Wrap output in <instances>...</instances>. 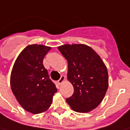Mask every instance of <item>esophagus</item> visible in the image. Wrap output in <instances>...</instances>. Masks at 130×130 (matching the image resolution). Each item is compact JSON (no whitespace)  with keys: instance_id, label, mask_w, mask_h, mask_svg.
Returning <instances> with one entry per match:
<instances>
[{"instance_id":"34e87169","label":"esophagus","mask_w":130,"mask_h":130,"mask_svg":"<svg viewBox=\"0 0 130 130\" xmlns=\"http://www.w3.org/2000/svg\"><path fill=\"white\" fill-rule=\"evenodd\" d=\"M66 79V77L65 76H63V75H62L61 77V78L58 80V85H61L63 83V82Z\"/></svg>"}]
</instances>
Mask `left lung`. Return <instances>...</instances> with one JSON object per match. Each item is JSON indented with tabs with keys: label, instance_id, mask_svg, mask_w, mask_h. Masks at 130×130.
<instances>
[{
	"label": "left lung",
	"instance_id": "8db88e82",
	"mask_svg": "<svg viewBox=\"0 0 130 130\" xmlns=\"http://www.w3.org/2000/svg\"><path fill=\"white\" fill-rule=\"evenodd\" d=\"M58 48L67 60L68 79L74 87V93L67 102L75 111H90L101 103L107 91V69L86 45H64Z\"/></svg>",
	"mask_w": 130,
	"mask_h": 130
}]
</instances>
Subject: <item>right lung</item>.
Here are the masks:
<instances>
[{"label": "right lung", "instance_id": "add662e5", "mask_svg": "<svg viewBox=\"0 0 130 130\" xmlns=\"http://www.w3.org/2000/svg\"><path fill=\"white\" fill-rule=\"evenodd\" d=\"M50 50L42 45L27 46L17 58L11 74L14 96L24 109L34 114L47 110L57 91L43 63Z\"/></svg>", "mask_w": 130, "mask_h": 130}]
</instances>
